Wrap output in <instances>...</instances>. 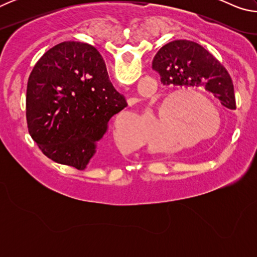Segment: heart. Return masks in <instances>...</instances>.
Returning a JSON list of instances; mask_svg holds the SVG:
<instances>
[{
  "mask_svg": "<svg viewBox=\"0 0 257 257\" xmlns=\"http://www.w3.org/2000/svg\"><path fill=\"white\" fill-rule=\"evenodd\" d=\"M175 98H176L175 103H178L182 98H189L195 103L201 104L202 106L210 111L206 113L201 112L195 106H191L190 104L185 108L184 118L179 119L172 125L175 130L178 132L176 136L180 147L190 145L191 143H195L196 141L207 142L219 136L221 128H222V115H221L219 107L211 99H208L201 93L195 92V90L177 89L164 95L158 104V108H156L158 114H162L165 104ZM128 118L132 119V115H127L124 113H121L116 116L114 127H113V137H114L116 144L120 146L135 147L136 144L125 137V132L123 130V120Z\"/></svg>",
  "mask_w": 257,
  "mask_h": 257,
  "instance_id": "obj_1",
  "label": "heart"
}]
</instances>
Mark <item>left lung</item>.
Returning <instances> with one entry per match:
<instances>
[{"mask_svg": "<svg viewBox=\"0 0 257 257\" xmlns=\"http://www.w3.org/2000/svg\"><path fill=\"white\" fill-rule=\"evenodd\" d=\"M167 86L204 87L230 110H236L232 80L224 67L197 43L177 40L160 49L152 62Z\"/></svg>", "mask_w": 257, "mask_h": 257, "instance_id": "left-lung-1", "label": "left lung"}]
</instances>
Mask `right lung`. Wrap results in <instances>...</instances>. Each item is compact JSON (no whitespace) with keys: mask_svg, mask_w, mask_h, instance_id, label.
I'll list each match as a JSON object with an SVG mask.
<instances>
[{"mask_svg":"<svg viewBox=\"0 0 257 257\" xmlns=\"http://www.w3.org/2000/svg\"><path fill=\"white\" fill-rule=\"evenodd\" d=\"M128 104L112 86L94 46L63 42L50 49L28 78L26 118L30 137L56 163L93 165L107 122Z\"/></svg>","mask_w":257,"mask_h":257,"instance_id":"add662e5","label":"right lung"}]
</instances>
